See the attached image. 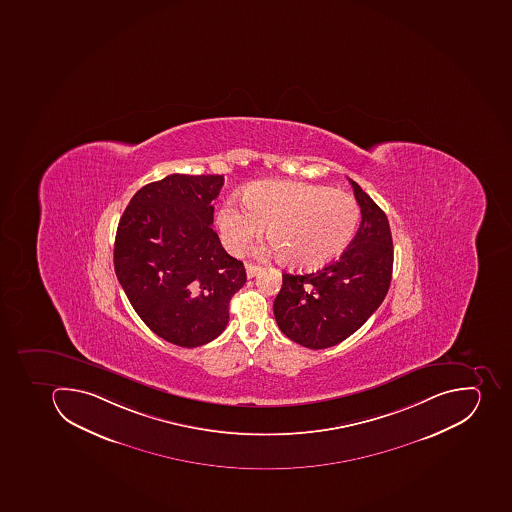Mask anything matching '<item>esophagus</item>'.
<instances>
[{"label":"esophagus","instance_id":"1","mask_svg":"<svg viewBox=\"0 0 512 512\" xmlns=\"http://www.w3.org/2000/svg\"><path fill=\"white\" fill-rule=\"evenodd\" d=\"M258 272H261V267L254 266V264H246V275H248V279H253L254 275H258Z\"/></svg>","mask_w":512,"mask_h":512}]
</instances>
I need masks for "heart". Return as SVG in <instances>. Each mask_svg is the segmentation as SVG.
<instances>
[{
  "label": "heart",
  "mask_w": 512,
  "mask_h": 512,
  "mask_svg": "<svg viewBox=\"0 0 512 512\" xmlns=\"http://www.w3.org/2000/svg\"><path fill=\"white\" fill-rule=\"evenodd\" d=\"M245 201H227L217 216L227 250L245 253L269 224L274 240L267 253L285 256L300 269H316L338 258L361 221L353 196L324 185L266 180L248 187Z\"/></svg>",
  "instance_id": "heart-1"
}]
</instances>
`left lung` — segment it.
Masks as SVG:
<instances>
[{
    "label": "left lung",
    "mask_w": 512,
    "mask_h": 512,
    "mask_svg": "<svg viewBox=\"0 0 512 512\" xmlns=\"http://www.w3.org/2000/svg\"><path fill=\"white\" fill-rule=\"evenodd\" d=\"M361 225L337 261L311 274H283L274 301L279 329L298 345L324 349L353 335L387 296L393 240L385 212L349 179Z\"/></svg>",
    "instance_id": "1"
}]
</instances>
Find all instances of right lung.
Listing matches in <instances>:
<instances>
[{"label":"right lung","mask_w":512,"mask_h":512,"mask_svg":"<svg viewBox=\"0 0 512 512\" xmlns=\"http://www.w3.org/2000/svg\"><path fill=\"white\" fill-rule=\"evenodd\" d=\"M224 175H167L140 188L122 214L114 271L132 308L158 337L206 345L229 324V303L246 282L243 262L212 230Z\"/></svg>","instance_id":"right-lung-1"}]
</instances>
